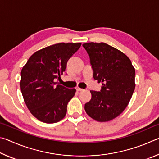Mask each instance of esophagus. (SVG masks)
I'll return each mask as SVG.
<instances>
[{"instance_id":"obj_1","label":"esophagus","mask_w":159,"mask_h":159,"mask_svg":"<svg viewBox=\"0 0 159 159\" xmlns=\"http://www.w3.org/2000/svg\"><path fill=\"white\" fill-rule=\"evenodd\" d=\"M76 90L78 92H82V91H83V89H82V88H77Z\"/></svg>"}]
</instances>
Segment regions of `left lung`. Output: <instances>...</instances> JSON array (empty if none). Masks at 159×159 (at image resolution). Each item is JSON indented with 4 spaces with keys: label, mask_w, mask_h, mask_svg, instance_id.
Returning <instances> with one entry per match:
<instances>
[{
    "label": "left lung",
    "mask_w": 159,
    "mask_h": 159,
    "mask_svg": "<svg viewBox=\"0 0 159 159\" xmlns=\"http://www.w3.org/2000/svg\"><path fill=\"white\" fill-rule=\"evenodd\" d=\"M83 46L89 55L93 78L102 85L100 92L90 90L85 112L96 121H109L127 107L135 88V70L130 59L111 45L91 42Z\"/></svg>",
    "instance_id": "1"
}]
</instances>
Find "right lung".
<instances>
[{"instance_id": "right-lung-1", "label": "right lung", "mask_w": 159, "mask_h": 159, "mask_svg": "<svg viewBox=\"0 0 159 159\" xmlns=\"http://www.w3.org/2000/svg\"><path fill=\"white\" fill-rule=\"evenodd\" d=\"M80 43H60L36 51L21 71L20 88L31 114L40 121L55 123L65 117L67 104L76 89H68L56 80L66 69L67 61Z\"/></svg>"}]
</instances>
